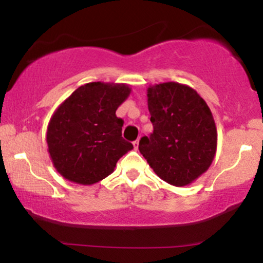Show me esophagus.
<instances>
[{"label": "esophagus", "instance_id": "esophagus-1", "mask_svg": "<svg viewBox=\"0 0 263 263\" xmlns=\"http://www.w3.org/2000/svg\"><path fill=\"white\" fill-rule=\"evenodd\" d=\"M138 143H140V140H136L135 142H134V147H135V149H138Z\"/></svg>", "mask_w": 263, "mask_h": 263}]
</instances>
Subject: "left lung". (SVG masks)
<instances>
[{
	"instance_id": "1",
	"label": "left lung",
	"mask_w": 263,
	"mask_h": 263,
	"mask_svg": "<svg viewBox=\"0 0 263 263\" xmlns=\"http://www.w3.org/2000/svg\"><path fill=\"white\" fill-rule=\"evenodd\" d=\"M153 132L141 138V155L155 173L176 186L188 185L210 167L218 132L206 102L192 87L163 83L148 87Z\"/></svg>"
}]
</instances>
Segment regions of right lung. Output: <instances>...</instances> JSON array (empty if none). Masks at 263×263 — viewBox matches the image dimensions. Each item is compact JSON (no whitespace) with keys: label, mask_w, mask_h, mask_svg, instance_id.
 <instances>
[{"label":"right lung","mask_w":263,"mask_h":263,"mask_svg":"<svg viewBox=\"0 0 263 263\" xmlns=\"http://www.w3.org/2000/svg\"><path fill=\"white\" fill-rule=\"evenodd\" d=\"M126 84L89 83L59 105L47 129L48 152L60 176L90 185L110 176L134 148L122 138L116 110L128 98Z\"/></svg>","instance_id":"right-lung-1"}]
</instances>
